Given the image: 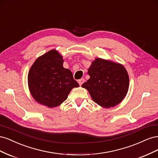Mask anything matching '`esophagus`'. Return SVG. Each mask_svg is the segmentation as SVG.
<instances>
[{
    "label": "esophagus",
    "mask_w": 158,
    "mask_h": 158,
    "mask_svg": "<svg viewBox=\"0 0 158 158\" xmlns=\"http://www.w3.org/2000/svg\"><path fill=\"white\" fill-rule=\"evenodd\" d=\"M84 78H82V79H80V80H79L78 81V84H80V85H82V84H83V83L84 82Z\"/></svg>",
    "instance_id": "obj_1"
}]
</instances>
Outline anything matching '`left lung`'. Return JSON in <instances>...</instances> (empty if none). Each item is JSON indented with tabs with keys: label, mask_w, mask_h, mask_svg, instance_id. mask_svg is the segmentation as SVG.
Segmentation results:
<instances>
[{
	"label": "left lung",
	"mask_w": 158,
	"mask_h": 158,
	"mask_svg": "<svg viewBox=\"0 0 158 158\" xmlns=\"http://www.w3.org/2000/svg\"><path fill=\"white\" fill-rule=\"evenodd\" d=\"M90 78L82 85L94 102L102 107L110 108L120 103L129 87V77L123 64L96 58L88 69Z\"/></svg>",
	"instance_id": "1"
}]
</instances>
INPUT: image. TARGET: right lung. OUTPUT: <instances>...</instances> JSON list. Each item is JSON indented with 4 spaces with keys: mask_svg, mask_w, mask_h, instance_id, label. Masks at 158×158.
Instances as JSON below:
<instances>
[{
    "mask_svg": "<svg viewBox=\"0 0 158 158\" xmlns=\"http://www.w3.org/2000/svg\"><path fill=\"white\" fill-rule=\"evenodd\" d=\"M63 56L52 49L38 57L31 66L28 88L37 103L49 108L59 106L72 89L79 86L72 72L63 67Z\"/></svg>",
    "mask_w": 158,
    "mask_h": 158,
    "instance_id": "1",
    "label": "right lung"
}]
</instances>
